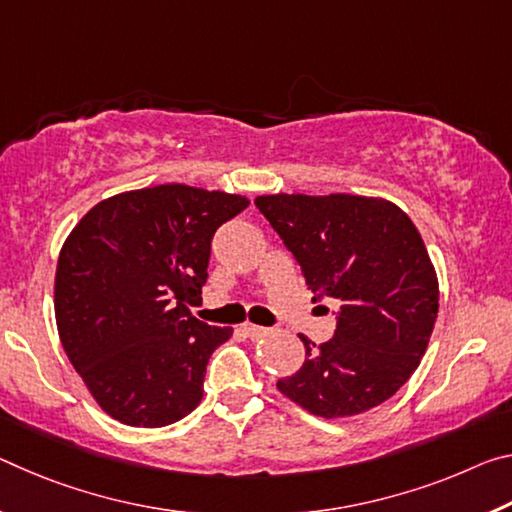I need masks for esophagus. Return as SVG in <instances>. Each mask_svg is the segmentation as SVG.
<instances>
[{
    "instance_id": "esophagus-1",
    "label": "esophagus",
    "mask_w": 512,
    "mask_h": 512,
    "mask_svg": "<svg viewBox=\"0 0 512 512\" xmlns=\"http://www.w3.org/2000/svg\"><path fill=\"white\" fill-rule=\"evenodd\" d=\"M241 332H243V335H246V337H250V339H259V337H264L266 332H269V328L255 326V323H243Z\"/></svg>"
}]
</instances>
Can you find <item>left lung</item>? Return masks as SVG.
Segmentation results:
<instances>
[{
  "mask_svg": "<svg viewBox=\"0 0 512 512\" xmlns=\"http://www.w3.org/2000/svg\"><path fill=\"white\" fill-rule=\"evenodd\" d=\"M255 207L303 271L314 300H335L337 328L278 380L287 399L335 419L376 408L424 358L437 319V275L408 214L383 198L259 196Z\"/></svg>",
  "mask_w": 512,
  "mask_h": 512,
  "instance_id": "1",
  "label": "left lung"
}]
</instances>
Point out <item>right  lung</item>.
Instances as JSON below:
<instances>
[{
  "label": "right lung",
  "instance_id": "1",
  "mask_svg": "<svg viewBox=\"0 0 512 512\" xmlns=\"http://www.w3.org/2000/svg\"><path fill=\"white\" fill-rule=\"evenodd\" d=\"M248 207L223 191L161 184L95 205L63 243L54 312L68 360L104 412L159 428L198 408L207 362L232 328L200 300L218 227Z\"/></svg>",
  "mask_w": 512,
  "mask_h": 512
}]
</instances>
